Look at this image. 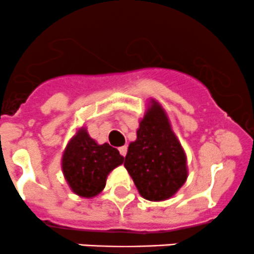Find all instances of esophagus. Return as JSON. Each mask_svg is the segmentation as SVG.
Returning a JSON list of instances; mask_svg holds the SVG:
<instances>
[{"label": "esophagus", "instance_id": "obj_1", "mask_svg": "<svg viewBox=\"0 0 254 254\" xmlns=\"http://www.w3.org/2000/svg\"><path fill=\"white\" fill-rule=\"evenodd\" d=\"M119 152H120V155H122V156L127 155V146H122V147H119Z\"/></svg>", "mask_w": 254, "mask_h": 254}]
</instances>
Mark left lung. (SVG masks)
<instances>
[{"label": "left lung", "instance_id": "left-lung-1", "mask_svg": "<svg viewBox=\"0 0 254 254\" xmlns=\"http://www.w3.org/2000/svg\"><path fill=\"white\" fill-rule=\"evenodd\" d=\"M124 166L140 195L151 201L170 199L186 183V152L155 99L140 122L136 140L130 142Z\"/></svg>", "mask_w": 254, "mask_h": 254}]
</instances>
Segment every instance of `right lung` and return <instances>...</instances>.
Wrapping results in <instances>:
<instances>
[{
  "label": "right lung",
  "instance_id": "1",
  "mask_svg": "<svg viewBox=\"0 0 254 254\" xmlns=\"http://www.w3.org/2000/svg\"><path fill=\"white\" fill-rule=\"evenodd\" d=\"M124 162L109 143L98 145L86 127L77 130L64 151L61 167L71 190L82 198H93L106 187L107 177Z\"/></svg>",
  "mask_w": 254,
  "mask_h": 254
}]
</instances>
